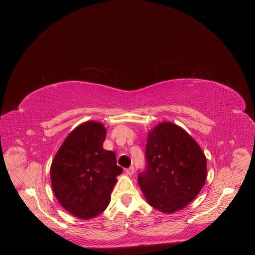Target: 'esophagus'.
Returning <instances> with one entry per match:
<instances>
[{"instance_id": "obj_1", "label": "esophagus", "mask_w": 255, "mask_h": 255, "mask_svg": "<svg viewBox=\"0 0 255 255\" xmlns=\"http://www.w3.org/2000/svg\"><path fill=\"white\" fill-rule=\"evenodd\" d=\"M126 172H127V174H128V175H133V173H134V167H129V168H128L127 170H126Z\"/></svg>"}]
</instances>
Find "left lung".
<instances>
[{
  "mask_svg": "<svg viewBox=\"0 0 255 255\" xmlns=\"http://www.w3.org/2000/svg\"><path fill=\"white\" fill-rule=\"evenodd\" d=\"M146 169L138 184L148 203L172 214L187 206L204 186L207 168L204 152L186 130L160 122L148 133Z\"/></svg>",
  "mask_w": 255,
  "mask_h": 255,
  "instance_id": "obj_1",
  "label": "left lung"
}]
</instances>
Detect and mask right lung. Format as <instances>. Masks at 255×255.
Instances as JSON below:
<instances>
[{
	"mask_svg": "<svg viewBox=\"0 0 255 255\" xmlns=\"http://www.w3.org/2000/svg\"><path fill=\"white\" fill-rule=\"evenodd\" d=\"M105 137L102 123L84 122L66 137L52 161L54 195L67 212L80 219L95 218L106 210L117 176L123 171L116 154L103 149Z\"/></svg>",
	"mask_w": 255,
	"mask_h": 255,
	"instance_id": "add662e5",
	"label": "right lung"
}]
</instances>
